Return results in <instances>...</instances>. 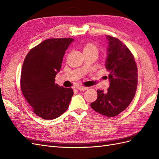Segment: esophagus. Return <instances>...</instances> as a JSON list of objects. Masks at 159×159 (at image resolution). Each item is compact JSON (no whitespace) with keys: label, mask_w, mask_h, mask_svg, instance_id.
Instances as JSON below:
<instances>
[{"label":"esophagus","mask_w":159,"mask_h":159,"mask_svg":"<svg viewBox=\"0 0 159 159\" xmlns=\"http://www.w3.org/2000/svg\"><path fill=\"white\" fill-rule=\"evenodd\" d=\"M76 89H78V90L80 91H83L87 90L88 87H83V86H78V87H76Z\"/></svg>","instance_id":"34e87169"}]
</instances>
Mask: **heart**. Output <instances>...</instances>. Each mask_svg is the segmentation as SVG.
<instances>
[{"mask_svg":"<svg viewBox=\"0 0 159 159\" xmlns=\"http://www.w3.org/2000/svg\"><path fill=\"white\" fill-rule=\"evenodd\" d=\"M83 52L84 53H91L94 52L97 54H98V48L96 46V45L93 43H87L83 46Z\"/></svg>","mask_w":159,"mask_h":159,"instance_id":"obj_1","label":"heart"}]
</instances>
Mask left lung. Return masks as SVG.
<instances>
[{"label":"left lung","mask_w":159,"mask_h":159,"mask_svg":"<svg viewBox=\"0 0 159 159\" xmlns=\"http://www.w3.org/2000/svg\"><path fill=\"white\" fill-rule=\"evenodd\" d=\"M107 57L105 68L110 85L107 92L97 90V99L91 108L101 115L114 117L128 107L136 94L138 68L134 57L125 45L107 35Z\"/></svg>","instance_id":"left-lung-1"}]
</instances>
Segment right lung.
<instances>
[{"mask_svg": "<svg viewBox=\"0 0 159 159\" xmlns=\"http://www.w3.org/2000/svg\"><path fill=\"white\" fill-rule=\"evenodd\" d=\"M74 39L51 38L33 48L24 60L21 74L23 96L38 116L57 118L67 110L73 95L72 88L55 83L65 52Z\"/></svg>", "mask_w": 159, "mask_h": 159, "instance_id": "obj_1", "label": "right lung"}]
</instances>
